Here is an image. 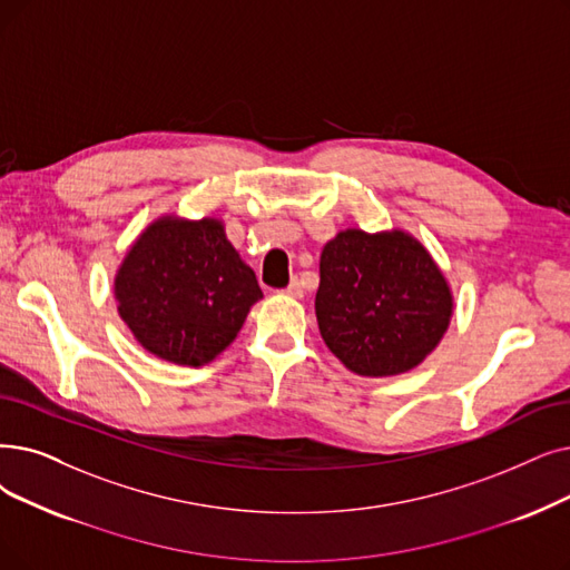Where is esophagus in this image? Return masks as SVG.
<instances>
[{
    "instance_id": "1",
    "label": "esophagus",
    "mask_w": 570,
    "mask_h": 570,
    "mask_svg": "<svg viewBox=\"0 0 570 570\" xmlns=\"http://www.w3.org/2000/svg\"><path fill=\"white\" fill-rule=\"evenodd\" d=\"M286 295H291V298H303V286L298 279H291V284L284 288Z\"/></svg>"
}]
</instances>
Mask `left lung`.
<instances>
[{
	"mask_svg": "<svg viewBox=\"0 0 570 570\" xmlns=\"http://www.w3.org/2000/svg\"><path fill=\"white\" fill-rule=\"evenodd\" d=\"M316 321L328 350L363 377L422 363L452 316L448 279L422 242L403 230H342L318 263Z\"/></svg>",
	"mask_w": 570,
	"mask_h": 570,
	"instance_id": "8db88e82",
	"label": "left lung"
}]
</instances>
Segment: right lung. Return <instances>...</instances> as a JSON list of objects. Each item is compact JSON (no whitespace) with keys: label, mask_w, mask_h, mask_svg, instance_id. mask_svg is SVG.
I'll use <instances>...</instances> for the list:
<instances>
[{"label":"right lung","mask_w":570,"mask_h":570,"mask_svg":"<svg viewBox=\"0 0 570 570\" xmlns=\"http://www.w3.org/2000/svg\"><path fill=\"white\" fill-rule=\"evenodd\" d=\"M114 293L120 318L146 352L193 367L224 352L263 298L220 220L177 216L154 220L137 237Z\"/></svg>","instance_id":"obj_1"}]
</instances>
